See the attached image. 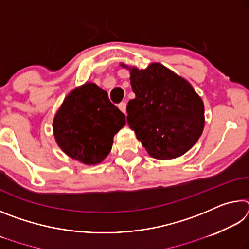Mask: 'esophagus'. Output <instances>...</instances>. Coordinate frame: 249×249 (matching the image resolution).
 Returning a JSON list of instances; mask_svg holds the SVG:
<instances>
[{
	"label": "esophagus",
	"mask_w": 249,
	"mask_h": 249,
	"mask_svg": "<svg viewBox=\"0 0 249 249\" xmlns=\"http://www.w3.org/2000/svg\"><path fill=\"white\" fill-rule=\"evenodd\" d=\"M119 108L121 109L122 112L124 113V114H126V103L125 102H122L119 104Z\"/></svg>",
	"instance_id": "esophagus-1"
}]
</instances>
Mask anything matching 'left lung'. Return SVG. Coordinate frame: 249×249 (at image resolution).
<instances>
[{
    "mask_svg": "<svg viewBox=\"0 0 249 249\" xmlns=\"http://www.w3.org/2000/svg\"><path fill=\"white\" fill-rule=\"evenodd\" d=\"M135 99L127 122L153 158H178L192 148L204 128V104L191 83L159 62L128 67Z\"/></svg>",
    "mask_w": 249,
    "mask_h": 249,
    "instance_id": "8db88e82",
    "label": "left lung"
}]
</instances>
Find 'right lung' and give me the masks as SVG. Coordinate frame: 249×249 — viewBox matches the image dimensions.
Instances as JSON below:
<instances>
[{
    "mask_svg": "<svg viewBox=\"0 0 249 249\" xmlns=\"http://www.w3.org/2000/svg\"><path fill=\"white\" fill-rule=\"evenodd\" d=\"M125 123V115L111 103L107 92L86 82L66 96L54 114L53 129L67 156L91 166L107 157L114 135Z\"/></svg>",
    "mask_w": 249,
    "mask_h": 249,
    "instance_id": "right-lung-1",
    "label": "right lung"
}]
</instances>
